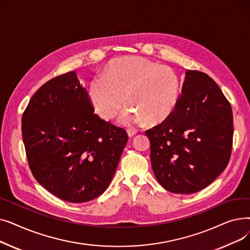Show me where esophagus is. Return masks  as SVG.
Masks as SVG:
<instances>
[{
  "instance_id": "obj_1",
  "label": "esophagus",
  "mask_w": 250,
  "mask_h": 250,
  "mask_svg": "<svg viewBox=\"0 0 250 250\" xmlns=\"http://www.w3.org/2000/svg\"><path fill=\"white\" fill-rule=\"evenodd\" d=\"M126 132H127V136L129 137V138H132V137H134L138 132L136 129H134V128H127L126 129Z\"/></svg>"
}]
</instances>
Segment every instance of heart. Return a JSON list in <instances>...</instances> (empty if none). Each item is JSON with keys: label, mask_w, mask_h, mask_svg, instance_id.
I'll use <instances>...</instances> for the list:
<instances>
[{"label": "heart", "mask_w": 250, "mask_h": 250, "mask_svg": "<svg viewBox=\"0 0 250 250\" xmlns=\"http://www.w3.org/2000/svg\"><path fill=\"white\" fill-rule=\"evenodd\" d=\"M180 79L169 65L139 56L110 61L89 86V97L96 113L112 120L125 103L120 123L125 125L159 124L175 109Z\"/></svg>", "instance_id": "obj_1"}]
</instances>
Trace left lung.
<instances>
[{"mask_svg":"<svg viewBox=\"0 0 250 250\" xmlns=\"http://www.w3.org/2000/svg\"><path fill=\"white\" fill-rule=\"evenodd\" d=\"M151 164L160 185L174 193L207 188L227 167L233 142L229 101L211 77L186 72L173 112L146 130Z\"/></svg>","mask_w":250,"mask_h":250,"instance_id":"obj_1","label":"left lung"}]
</instances>
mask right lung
I'll return each instance as SVG.
<instances>
[{
	"instance_id": "1",
	"label": "right lung",
	"mask_w": 250,
	"mask_h": 250,
	"mask_svg": "<svg viewBox=\"0 0 250 250\" xmlns=\"http://www.w3.org/2000/svg\"><path fill=\"white\" fill-rule=\"evenodd\" d=\"M26 156L35 179L62 201L94 200L109 186L127 134L94 113L76 72L39 88L22 115Z\"/></svg>"
}]
</instances>
